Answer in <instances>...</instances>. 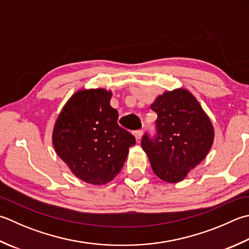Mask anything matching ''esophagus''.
Segmentation results:
<instances>
[{"label":"esophagus","mask_w":249,"mask_h":249,"mask_svg":"<svg viewBox=\"0 0 249 249\" xmlns=\"http://www.w3.org/2000/svg\"><path fill=\"white\" fill-rule=\"evenodd\" d=\"M142 134H143V131H142V129H138V130H136L135 133H134V135H135V137H136V140L137 141H139L140 139H141V137H142Z\"/></svg>","instance_id":"1"}]
</instances>
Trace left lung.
<instances>
[{"label":"left lung","mask_w":249,"mask_h":249,"mask_svg":"<svg viewBox=\"0 0 249 249\" xmlns=\"http://www.w3.org/2000/svg\"><path fill=\"white\" fill-rule=\"evenodd\" d=\"M151 109L158 114L155 134L145 133L141 145L159 178L181 181L211 150L212 122L191 92L182 89L159 96Z\"/></svg>","instance_id":"left-lung-1"}]
</instances>
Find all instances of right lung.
Listing matches in <instances>:
<instances>
[{"label": "right lung", "mask_w": 249, "mask_h": 249, "mask_svg": "<svg viewBox=\"0 0 249 249\" xmlns=\"http://www.w3.org/2000/svg\"><path fill=\"white\" fill-rule=\"evenodd\" d=\"M111 91L84 89L63 107L53 131L57 154L83 181L105 184L120 173L128 150L136 143L118 124L119 113L110 106Z\"/></svg>", "instance_id": "add662e5"}]
</instances>
